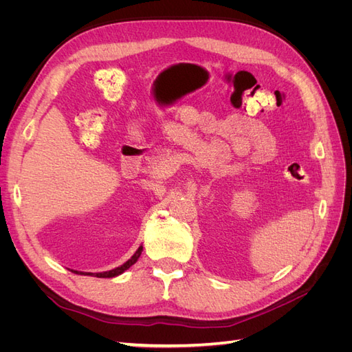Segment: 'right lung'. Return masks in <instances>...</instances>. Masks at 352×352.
I'll return each mask as SVG.
<instances>
[{"label": "right lung", "instance_id": "obj_1", "mask_svg": "<svg viewBox=\"0 0 352 352\" xmlns=\"http://www.w3.org/2000/svg\"><path fill=\"white\" fill-rule=\"evenodd\" d=\"M141 252H142V247H140L138 248V251L132 255V257L127 260L124 264H122L120 267H116V269H113V270H110V272H102V273H88V274H94L95 278H114V276H119V274H122L124 270H127L131 267V265H133L136 261H138V258L141 257ZM76 273H79V272H76ZM82 274V273H80Z\"/></svg>", "mask_w": 352, "mask_h": 352}]
</instances>
